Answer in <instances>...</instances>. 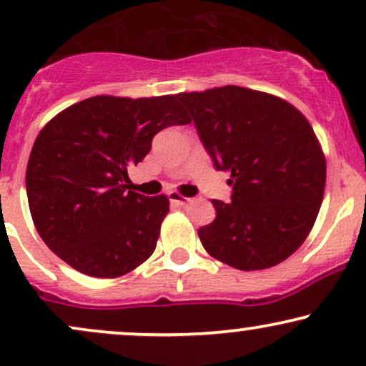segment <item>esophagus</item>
<instances>
[{"instance_id":"1","label":"esophagus","mask_w":366,"mask_h":366,"mask_svg":"<svg viewBox=\"0 0 366 366\" xmlns=\"http://www.w3.org/2000/svg\"><path fill=\"white\" fill-rule=\"evenodd\" d=\"M169 199H170V202H174L175 206H187L189 202L192 201L191 197H184L177 192H169Z\"/></svg>"}]
</instances>
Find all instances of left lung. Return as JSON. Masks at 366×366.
<instances>
[{"label": "left lung", "instance_id": "8db88e82", "mask_svg": "<svg viewBox=\"0 0 366 366\" xmlns=\"http://www.w3.org/2000/svg\"><path fill=\"white\" fill-rule=\"evenodd\" d=\"M216 170L231 172V202L199 228L211 257L238 270L284 262L312 229L326 186V160L309 122L267 92L224 86L180 92Z\"/></svg>", "mask_w": 366, "mask_h": 366}]
</instances>
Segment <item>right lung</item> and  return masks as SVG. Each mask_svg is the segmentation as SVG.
Returning <instances> with one entry per match:
<instances>
[{
  "label": "right lung",
  "mask_w": 366,
  "mask_h": 366,
  "mask_svg": "<svg viewBox=\"0 0 366 366\" xmlns=\"http://www.w3.org/2000/svg\"><path fill=\"white\" fill-rule=\"evenodd\" d=\"M177 96H94L41 128L26 165V196L45 244L81 274L122 277L157 247L167 196L127 191L128 169L157 133L189 124Z\"/></svg>",
  "instance_id": "add662e5"
}]
</instances>
